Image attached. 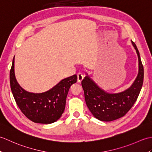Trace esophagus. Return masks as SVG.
Returning <instances> with one entry per match:
<instances>
[{
    "mask_svg": "<svg viewBox=\"0 0 152 152\" xmlns=\"http://www.w3.org/2000/svg\"><path fill=\"white\" fill-rule=\"evenodd\" d=\"M77 78H78V82H81L83 79V75L81 72H78L77 74Z\"/></svg>",
    "mask_w": 152,
    "mask_h": 152,
    "instance_id": "esophagus-1",
    "label": "esophagus"
}]
</instances>
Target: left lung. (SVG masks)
<instances>
[{
    "label": "left lung",
    "mask_w": 152,
    "mask_h": 152,
    "mask_svg": "<svg viewBox=\"0 0 152 152\" xmlns=\"http://www.w3.org/2000/svg\"><path fill=\"white\" fill-rule=\"evenodd\" d=\"M133 46L138 57L139 71L131 88L121 93L111 94L103 91L88 76L82 81L87 106L96 119L103 121H111L124 116L136 102L144 80V67L140 53L133 42Z\"/></svg>",
    "instance_id": "left-lung-1"
}]
</instances>
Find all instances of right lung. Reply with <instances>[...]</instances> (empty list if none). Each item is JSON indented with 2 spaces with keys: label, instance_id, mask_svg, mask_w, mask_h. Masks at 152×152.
Masks as SVG:
<instances>
[{
  "label": "right lung",
  "instance_id": "add662e5",
  "mask_svg": "<svg viewBox=\"0 0 152 152\" xmlns=\"http://www.w3.org/2000/svg\"><path fill=\"white\" fill-rule=\"evenodd\" d=\"M77 82L76 74L64 79L42 93L25 91L16 81L14 74V57L10 71V83L16 104L26 117L35 123L51 124L59 119L65 108L69 90Z\"/></svg>",
  "mask_w": 152,
  "mask_h": 152
}]
</instances>
